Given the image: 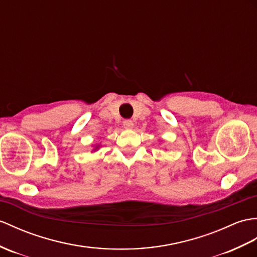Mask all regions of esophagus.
<instances>
[{
  "label": "esophagus",
  "mask_w": 257,
  "mask_h": 257,
  "mask_svg": "<svg viewBox=\"0 0 257 257\" xmlns=\"http://www.w3.org/2000/svg\"><path fill=\"white\" fill-rule=\"evenodd\" d=\"M123 127L126 129H131L134 128V122L129 120V119H127V120H123Z\"/></svg>",
  "instance_id": "1"
}]
</instances>
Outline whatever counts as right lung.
<instances>
[{
    "instance_id": "obj_1",
    "label": "right lung",
    "mask_w": 257,
    "mask_h": 257,
    "mask_svg": "<svg viewBox=\"0 0 257 257\" xmlns=\"http://www.w3.org/2000/svg\"><path fill=\"white\" fill-rule=\"evenodd\" d=\"M99 148H100V143H96V145H94V146H93V152L97 151Z\"/></svg>"
}]
</instances>
